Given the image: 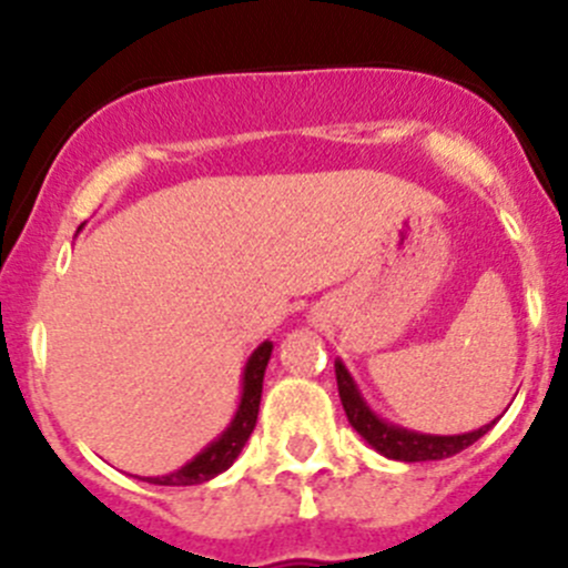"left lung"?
<instances>
[{
	"instance_id": "left-lung-1",
	"label": "left lung",
	"mask_w": 568,
	"mask_h": 568,
	"mask_svg": "<svg viewBox=\"0 0 568 568\" xmlns=\"http://www.w3.org/2000/svg\"><path fill=\"white\" fill-rule=\"evenodd\" d=\"M335 376H337V393H341V404L346 409L348 423L354 426V432L365 439L374 450H379L382 456L395 462H437L448 459V456L462 454L464 448H469L473 443H478L486 432L491 428V423L480 426L478 432L467 434H454V437H437V434H417L409 428L393 426V423L382 420L379 415L371 412V406L365 404L363 395H359L357 385H354L352 374L346 371V365L337 359L335 363Z\"/></svg>"
}]
</instances>
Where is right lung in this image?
I'll return each instance as SVG.
<instances>
[{"instance_id": "1", "label": "right lung", "mask_w": 568, "mask_h": 568, "mask_svg": "<svg viewBox=\"0 0 568 568\" xmlns=\"http://www.w3.org/2000/svg\"><path fill=\"white\" fill-rule=\"evenodd\" d=\"M268 357H272V343L263 341L247 359V368H244L242 404H239L231 426H227L225 432L209 445V448L200 450L192 462H186L181 469H175V473L156 475V478H142V480L156 486H194V484H205V480H211L214 475L225 473V469L239 459L242 448L247 445L252 428H255L257 406H261V393H263V374H266Z\"/></svg>"}]
</instances>
